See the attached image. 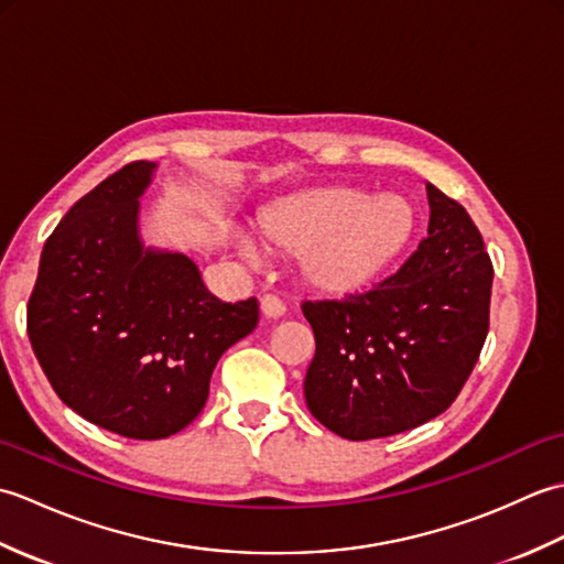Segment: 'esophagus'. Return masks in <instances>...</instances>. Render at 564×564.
Here are the masks:
<instances>
[{"label":"esophagus","instance_id":"34e87169","mask_svg":"<svg viewBox=\"0 0 564 564\" xmlns=\"http://www.w3.org/2000/svg\"><path fill=\"white\" fill-rule=\"evenodd\" d=\"M261 313L269 319H279L285 315V305L279 295H263L261 297Z\"/></svg>","mask_w":564,"mask_h":564}]
</instances>
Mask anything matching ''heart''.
Masks as SVG:
<instances>
[{
    "label": "heart",
    "mask_w": 564,
    "mask_h": 564,
    "mask_svg": "<svg viewBox=\"0 0 564 564\" xmlns=\"http://www.w3.org/2000/svg\"><path fill=\"white\" fill-rule=\"evenodd\" d=\"M414 230L410 200L351 186L307 191L261 215L263 239L285 254H301L303 281L327 295H349L373 283L412 242ZM242 247L249 249L247 239Z\"/></svg>",
    "instance_id": "heart-1"
}]
</instances>
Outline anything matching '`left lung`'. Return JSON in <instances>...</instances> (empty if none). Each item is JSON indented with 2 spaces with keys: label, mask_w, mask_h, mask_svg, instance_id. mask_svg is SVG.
I'll use <instances>...</instances> for the list:
<instances>
[{
  "label": "left lung",
  "mask_w": 564,
  "mask_h": 564,
  "mask_svg": "<svg viewBox=\"0 0 564 564\" xmlns=\"http://www.w3.org/2000/svg\"><path fill=\"white\" fill-rule=\"evenodd\" d=\"M429 237L366 293L305 301L315 358L305 402L349 441L402 434L446 412L489 329L492 261L458 200L426 184Z\"/></svg>",
  "instance_id": "obj_1"
}]
</instances>
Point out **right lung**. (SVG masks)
<instances>
[{"mask_svg": "<svg viewBox=\"0 0 564 564\" xmlns=\"http://www.w3.org/2000/svg\"><path fill=\"white\" fill-rule=\"evenodd\" d=\"M154 170L130 162L67 210L43 247L26 310L57 398L138 441L194 422L215 364L259 322L257 297L223 303L186 254L142 247L140 196Z\"/></svg>", "mask_w": 564, "mask_h": 564, "instance_id": "1", "label": "right lung"}]
</instances>
